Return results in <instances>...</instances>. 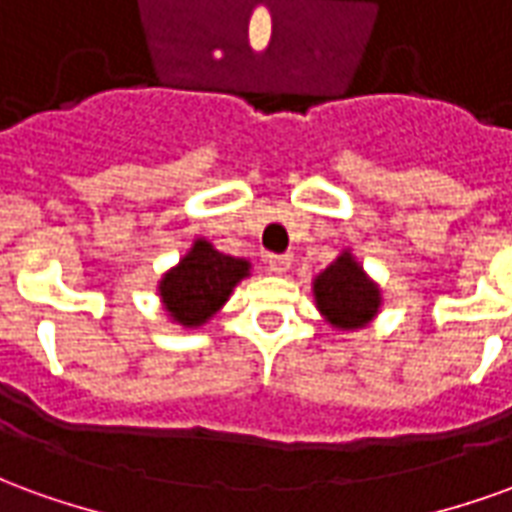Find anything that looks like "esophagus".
<instances>
[{
    "label": "esophagus",
    "mask_w": 512,
    "mask_h": 512,
    "mask_svg": "<svg viewBox=\"0 0 512 512\" xmlns=\"http://www.w3.org/2000/svg\"><path fill=\"white\" fill-rule=\"evenodd\" d=\"M266 263H268V271H274V274H288L290 271L288 255H268Z\"/></svg>",
    "instance_id": "34e87169"
}]
</instances>
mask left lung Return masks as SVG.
<instances>
[{"instance_id":"1","label":"left lung","mask_w":512,"mask_h":512,"mask_svg":"<svg viewBox=\"0 0 512 512\" xmlns=\"http://www.w3.org/2000/svg\"><path fill=\"white\" fill-rule=\"evenodd\" d=\"M312 296L323 321L340 332L365 329L381 310V288L367 277L351 249H345L332 266L312 279Z\"/></svg>"}]
</instances>
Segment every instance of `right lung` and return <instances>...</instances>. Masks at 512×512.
Here are the masks:
<instances>
[{
	"label": "right lung",
	"instance_id": "add662e5",
	"mask_svg": "<svg viewBox=\"0 0 512 512\" xmlns=\"http://www.w3.org/2000/svg\"><path fill=\"white\" fill-rule=\"evenodd\" d=\"M252 263L213 249L211 241L197 238L178 266H172L158 282L161 307L169 321L186 329L208 323L233 296L235 285L249 277Z\"/></svg>",
	"mask_w": 512,
	"mask_h": 512
}]
</instances>
